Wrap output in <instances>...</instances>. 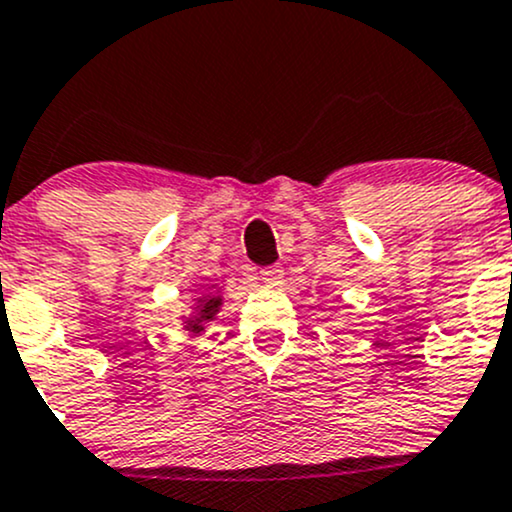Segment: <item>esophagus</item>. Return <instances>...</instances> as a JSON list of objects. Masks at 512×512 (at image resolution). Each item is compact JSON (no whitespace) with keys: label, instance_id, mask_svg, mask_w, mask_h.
Wrapping results in <instances>:
<instances>
[{"label":"esophagus","instance_id":"34e87169","mask_svg":"<svg viewBox=\"0 0 512 512\" xmlns=\"http://www.w3.org/2000/svg\"><path fill=\"white\" fill-rule=\"evenodd\" d=\"M284 277V270H279V267H265V270H260V279L267 284H279Z\"/></svg>","mask_w":512,"mask_h":512}]
</instances>
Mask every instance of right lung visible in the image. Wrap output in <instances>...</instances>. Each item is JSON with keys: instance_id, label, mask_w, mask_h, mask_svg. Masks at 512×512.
Returning a JSON list of instances; mask_svg holds the SVG:
<instances>
[{"instance_id": "right-lung-1", "label": "right lung", "mask_w": 512, "mask_h": 512, "mask_svg": "<svg viewBox=\"0 0 512 512\" xmlns=\"http://www.w3.org/2000/svg\"><path fill=\"white\" fill-rule=\"evenodd\" d=\"M220 306H223V297H220V292H211V294H203V297H198L193 301V311L191 316H184V328L191 336H198V333L203 331L211 321L215 319V314L220 311Z\"/></svg>"}]
</instances>
